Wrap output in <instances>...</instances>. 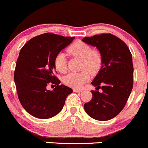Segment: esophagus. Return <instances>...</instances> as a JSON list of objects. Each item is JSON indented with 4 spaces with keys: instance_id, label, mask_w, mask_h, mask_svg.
<instances>
[{
    "instance_id": "esophagus-1",
    "label": "esophagus",
    "mask_w": 148,
    "mask_h": 148,
    "mask_svg": "<svg viewBox=\"0 0 148 148\" xmlns=\"http://www.w3.org/2000/svg\"><path fill=\"white\" fill-rule=\"evenodd\" d=\"M73 91L75 92V93H80V92L82 91V90L77 89V88H73Z\"/></svg>"
}]
</instances>
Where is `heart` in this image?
Instances as JSON below:
<instances>
[{
	"label": "heart",
	"instance_id": "heart-1",
	"mask_svg": "<svg viewBox=\"0 0 148 148\" xmlns=\"http://www.w3.org/2000/svg\"><path fill=\"white\" fill-rule=\"evenodd\" d=\"M70 55L82 59L81 69L79 73H70L64 78V83L74 88H82L90 79L89 73L96 74L101 69L103 59L101 53L98 50H93L87 43L82 41H76L67 49ZM54 66L59 72L64 73L67 71V62L65 54L60 53L54 59Z\"/></svg>",
	"mask_w": 148,
	"mask_h": 148
}]
</instances>
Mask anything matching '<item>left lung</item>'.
<instances>
[{
    "label": "left lung",
    "instance_id": "1",
    "mask_svg": "<svg viewBox=\"0 0 148 148\" xmlns=\"http://www.w3.org/2000/svg\"><path fill=\"white\" fill-rule=\"evenodd\" d=\"M82 41L96 47L103 59L101 69L91 82L95 91H91L93 97L84 104V110L93 119L108 121L123 110L132 90V56L126 43L112 34H96Z\"/></svg>",
    "mask_w": 148,
    "mask_h": 148
}]
</instances>
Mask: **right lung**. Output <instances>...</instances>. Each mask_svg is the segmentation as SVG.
<instances>
[{
    "mask_svg": "<svg viewBox=\"0 0 148 148\" xmlns=\"http://www.w3.org/2000/svg\"><path fill=\"white\" fill-rule=\"evenodd\" d=\"M75 37L45 33L29 40L21 49L14 75L21 104L37 119H50L59 114L72 88L60 84L55 75L54 59ZM49 84L57 85L50 91Z\"/></svg>",
    "mask_w": 148,
    "mask_h": 148,
    "instance_id": "right-lung-1",
    "label": "right lung"
}]
</instances>
